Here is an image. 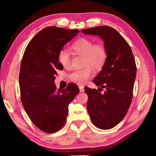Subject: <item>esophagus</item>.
<instances>
[{"mask_svg":"<svg viewBox=\"0 0 156 156\" xmlns=\"http://www.w3.org/2000/svg\"><path fill=\"white\" fill-rule=\"evenodd\" d=\"M79 90H80V92H83L84 91V87H79Z\"/></svg>","mask_w":156,"mask_h":156,"instance_id":"1","label":"esophagus"}]
</instances>
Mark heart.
<instances>
[{
    "mask_svg": "<svg viewBox=\"0 0 156 156\" xmlns=\"http://www.w3.org/2000/svg\"><path fill=\"white\" fill-rule=\"evenodd\" d=\"M75 53L84 56V64L90 65L96 69H99L104 64L107 58V53L104 47L100 44H94L93 41L88 38H81L72 46ZM58 59L60 64L65 68L71 65V57L68 51L62 49L59 51ZM94 72L90 66L81 69H77L69 75L70 79L78 84H85L88 79L92 77Z\"/></svg>",
    "mask_w": 156,
    "mask_h": 156,
    "instance_id": "obj_1",
    "label": "heart"
}]
</instances>
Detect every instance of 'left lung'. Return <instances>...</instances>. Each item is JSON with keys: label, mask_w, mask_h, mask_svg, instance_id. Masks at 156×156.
I'll return each instance as SVG.
<instances>
[{"label": "left lung", "mask_w": 156, "mask_h": 156, "mask_svg": "<svg viewBox=\"0 0 156 156\" xmlns=\"http://www.w3.org/2000/svg\"><path fill=\"white\" fill-rule=\"evenodd\" d=\"M82 32L100 36L104 42L107 58L93 80L98 89L84 87V90L92 123L101 129H109L122 120L131 105L136 73L135 58L127 42L112 27L100 26ZM102 88H106L103 94Z\"/></svg>", "instance_id": "obj_1"}]
</instances>
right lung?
Returning a JSON list of instances; mask_svg holds the SVG:
<instances>
[{
  "mask_svg": "<svg viewBox=\"0 0 156 156\" xmlns=\"http://www.w3.org/2000/svg\"><path fill=\"white\" fill-rule=\"evenodd\" d=\"M78 32L45 28L29 42L23 56L19 80L22 104L33 124L45 133L62 128L69 103L79 92L73 83L63 90H56L55 84L56 70L63 69L58 62L59 51Z\"/></svg>",
  "mask_w": 156,
  "mask_h": 156,
  "instance_id": "add662e5",
  "label": "right lung"
}]
</instances>
